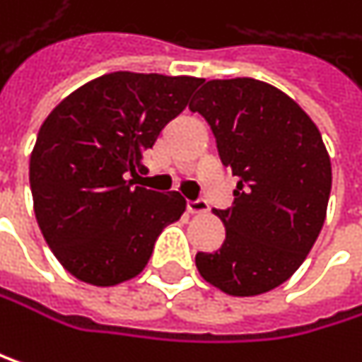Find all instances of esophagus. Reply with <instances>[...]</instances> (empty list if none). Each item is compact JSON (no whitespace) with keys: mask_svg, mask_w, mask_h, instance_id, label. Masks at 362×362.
<instances>
[{"mask_svg":"<svg viewBox=\"0 0 362 362\" xmlns=\"http://www.w3.org/2000/svg\"><path fill=\"white\" fill-rule=\"evenodd\" d=\"M187 212L189 214H204V212H208V204L204 199L187 202Z\"/></svg>","mask_w":362,"mask_h":362,"instance_id":"34e87169","label":"esophagus"}]
</instances>
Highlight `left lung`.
<instances>
[{
    "label": "left lung",
    "mask_w": 362,
    "mask_h": 362,
    "mask_svg": "<svg viewBox=\"0 0 362 362\" xmlns=\"http://www.w3.org/2000/svg\"><path fill=\"white\" fill-rule=\"evenodd\" d=\"M189 110L210 124L221 160L238 175L216 252H197L206 282L252 297L286 282L327 216L331 158L312 118L280 88L255 80H204Z\"/></svg>",
    "instance_id": "left-lung-1"
}]
</instances>
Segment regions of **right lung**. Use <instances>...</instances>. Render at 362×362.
Instances as JSON below:
<instances>
[{"instance_id":"add662e5","label":"right lung","mask_w":362,"mask_h":362,"mask_svg":"<svg viewBox=\"0 0 362 362\" xmlns=\"http://www.w3.org/2000/svg\"><path fill=\"white\" fill-rule=\"evenodd\" d=\"M202 78L114 71L65 97L40 127L29 182L42 235L78 280L114 286L137 276L187 202L135 187L141 156L189 103Z\"/></svg>"}]
</instances>
